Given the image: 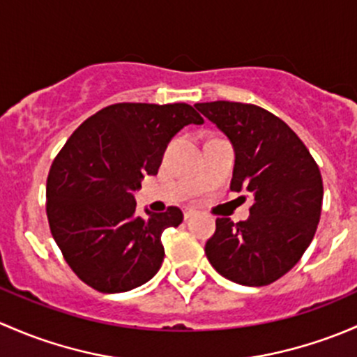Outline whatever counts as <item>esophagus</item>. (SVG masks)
Listing matches in <instances>:
<instances>
[{
  "label": "esophagus",
  "instance_id": "34e87169",
  "mask_svg": "<svg viewBox=\"0 0 357 357\" xmlns=\"http://www.w3.org/2000/svg\"><path fill=\"white\" fill-rule=\"evenodd\" d=\"M196 209H192V208H185V209H183V218H185V220H189L190 218V216H194V215H196Z\"/></svg>",
  "mask_w": 357,
  "mask_h": 357
}]
</instances>
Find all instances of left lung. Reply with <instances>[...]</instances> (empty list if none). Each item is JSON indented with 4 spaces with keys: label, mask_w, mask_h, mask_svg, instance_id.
<instances>
[{
    "label": "left lung",
    "mask_w": 357,
    "mask_h": 357,
    "mask_svg": "<svg viewBox=\"0 0 357 357\" xmlns=\"http://www.w3.org/2000/svg\"><path fill=\"white\" fill-rule=\"evenodd\" d=\"M234 144L230 189L252 196L249 218H216L204 252L222 277L248 287L270 285L294 268L313 241L323 180L304 142L284 120L248 102H197Z\"/></svg>",
    "instance_id": "1"
}]
</instances>
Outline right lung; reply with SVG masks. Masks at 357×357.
<instances>
[{"label": "right lung", "instance_id": "obj_1", "mask_svg": "<svg viewBox=\"0 0 357 357\" xmlns=\"http://www.w3.org/2000/svg\"><path fill=\"white\" fill-rule=\"evenodd\" d=\"M190 105L116 102L75 128L53 160L46 215L73 273L98 292H127L151 280L163 263L161 234L182 211L135 213L134 190L156 175L167 144L189 123H203Z\"/></svg>", "mask_w": 357, "mask_h": 357}]
</instances>
